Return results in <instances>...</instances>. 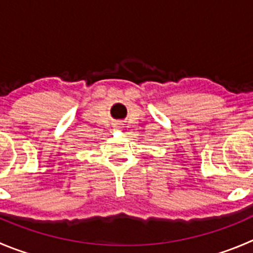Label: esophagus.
<instances>
[{"mask_svg": "<svg viewBox=\"0 0 253 253\" xmlns=\"http://www.w3.org/2000/svg\"><path fill=\"white\" fill-rule=\"evenodd\" d=\"M119 128H122V124H117V129H119Z\"/></svg>", "mask_w": 253, "mask_h": 253, "instance_id": "1", "label": "esophagus"}]
</instances>
